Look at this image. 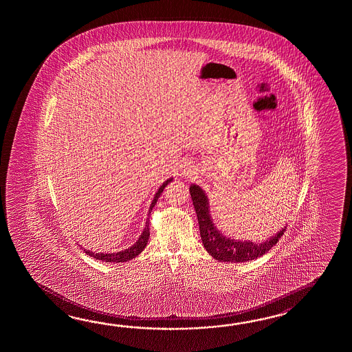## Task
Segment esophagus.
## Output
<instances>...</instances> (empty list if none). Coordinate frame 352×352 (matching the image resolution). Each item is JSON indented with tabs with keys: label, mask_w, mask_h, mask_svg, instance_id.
I'll return each mask as SVG.
<instances>
[{
	"label": "esophagus",
	"mask_w": 352,
	"mask_h": 352,
	"mask_svg": "<svg viewBox=\"0 0 352 352\" xmlns=\"http://www.w3.org/2000/svg\"><path fill=\"white\" fill-rule=\"evenodd\" d=\"M184 175L188 176V177L195 176V175H196V168H192V166H191V167H186V168L184 170Z\"/></svg>",
	"instance_id": "esophagus-1"
}]
</instances>
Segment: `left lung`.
Wrapping results in <instances>:
<instances>
[{"mask_svg":"<svg viewBox=\"0 0 352 352\" xmlns=\"http://www.w3.org/2000/svg\"><path fill=\"white\" fill-rule=\"evenodd\" d=\"M190 195L197 215L202 244L208 250V253L217 261L229 263L254 261L256 258H261L265 253H268L285 234L287 226H283L279 232L261 243L229 238L224 235L223 232H220L217 225L214 224L210 214L209 199L201 187L192 184L190 186Z\"/></svg>","mask_w":352,"mask_h":352,"instance_id":"1","label":"left lung"}]
</instances>
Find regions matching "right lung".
I'll list each match as a JSON object with an SVG mask.
<instances>
[{"label":"right lung","mask_w":352,"mask_h":352,"mask_svg":"<svg viewBox=\"0 0 352 352\" xmlns=\"http://www.w3.org/2000/svg\"><path fill=\"white\" fill-rule=\"evenodd\" d=\"M173 179H168L167 181H165L160 188L157 190V192L155 195V197H153V200L151 202L150 209H148V215L151 214V211L152 209L155 208V205H156V202H157L158 197L161 196V194L164 192V190H165V187L173 181ZM148 239H150V219L147 217V220H146V225H144V229H143L142 234L140 235V238L138 240L135 241V244L132 245V247L127 248V249H124V250H120V252H117V253H96V252H90V250H87V249H84V252H85V254L90 255V256H93L94 259H97V261H102V262L105 263H123L128 262V261H131V259H133L135 258L137 255L141 254L142 253L143 249L146 248L147 245V243H148ZM82 247V245H80Z\"/></svg>","instance_id":"right-lung-1"}]
</instances>
